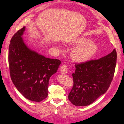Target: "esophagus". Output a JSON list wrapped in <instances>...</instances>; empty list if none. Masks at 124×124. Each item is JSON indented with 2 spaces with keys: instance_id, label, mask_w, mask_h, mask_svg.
Here are the masks:
<instances>
[{
  "instance_id": "34e87169",
  "label": "esophagus",
  "mask_w": 124,
  "mask_h": 124,
  "mask_svg": "<svg viewBox=\"0 0 124 124\" xmlns=\"http://www.w3.org/2000/svg\"><path fill=\"white\" fill-rule=\"evenodd\" d=\"M60 71L63 74H65L68 72V68L66 65H63L60 68Z\"/></svg>"
}]
</instances>
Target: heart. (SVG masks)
I'll return each mask as SVG.
<instances>
[{
	"mask_svg": "<svg viewBox=\"0 0 124 124\" xmlns=\"http://www.w3.org/2000/svg\"><path fill=\"white\" fill-rule=\"evenodd\" d=\"M75 44L79 46L73 50L72 57L73 60L78 62H85L90 60L96 54L98 50L96 44L85 38L77 39Z\"/></svg>",
	"mask_w": 124,
	"mask_h": 124,
	"instance_id": "1",
	"label": "heart"
}]
</instances>
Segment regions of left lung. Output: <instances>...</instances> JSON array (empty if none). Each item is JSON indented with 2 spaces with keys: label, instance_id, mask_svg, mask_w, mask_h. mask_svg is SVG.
<instances>
[{
  "label": "left lung",
  "instance_id": "left-lung-1",
  "mask_svg": "<svg viewBox=\"0 0 124 124\" xmlns=\"http://www.w3.org/2000/svg\"><path fill=\"white\" fill-rule=\"evenodd\" d=\"M116 61L117 52L114 49L100 59L76 63L69 101L76 106H86L104 94L114 78Z\"/></svg>",
  "mask_w": 124,
  "mask_h": 124
}]
</instances>
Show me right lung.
<instances>
[{
  "mask_svg": "<svg viewBox=\"0 0 124 124\" xmlns=\"http://www.w3.org/2000/svg\"><path fill=\"white\" fill-rule=\"evenodd\" d=\"M23 27L13 36L8 51L11 79L17 90L31 101L40 102L48 95L49 79L61 64L58 59L46 58L30 49L21 36Z\"/></svg>",
  "mask_w": 124,
  "mask_h": 124,
  "instance_id": "obj_1",
  "label": "right lung"
}]
</instances>
